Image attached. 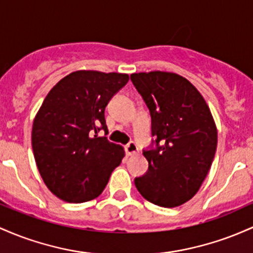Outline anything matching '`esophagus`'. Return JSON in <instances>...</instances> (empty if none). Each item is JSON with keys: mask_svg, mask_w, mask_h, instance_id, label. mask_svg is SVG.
Wrapping results in <instances>:
<instances>
[{"mask_svg": "<svg viewBox=\"0 0 253 253\" xmlns=\"http://www.w3.org/2000/svg\"><path fill=\"white\" fill-rule=\"evenodd\" d=\"M126 154H129V155L135 154V153L137 152V144L132 141L129 142V143L126 146Z\"/></svg>", "mask_w": 253, "mask_h": 253, "instance_id": "esophagus-1", "label": "esophagus"}]
</instances>
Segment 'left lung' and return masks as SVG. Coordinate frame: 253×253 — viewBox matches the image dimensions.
<instances>
[{
  "instance_id": "1",
  "label": "left lung",
  "mask_w": 253,
  "mask_h": 253,
  "mask_svg": "<svg viewBox=\"0 0 253 253\" xmlns=\"http://www.w3.org/2000/svg\"><path fill=\"white\" fill-rule=\"evenodd\" d=\"M152 119L154 140L143 155L148 171L135 178L138 192L155 206L173 208L196 195L217 144L214 119L194 84L173 73L130 75Z\"/></svg>"
}]
</instances>
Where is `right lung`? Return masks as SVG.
Here are the masks:
<instances>
[{
    "label": "right lung",
    "mask_w": 253,
    "mask_h": 253,
    "mask_svg": "<svg viewBox=\"0 0 253 253\" xmlns=\"http://www.w3.org/2000/svg\"><path fill=\"white\" fill-rule=\"evenodd\" d=\"M129 81L126 74L74 72L50 90L32 127V148L42 180L69 203L98 197L124 158L107 131L105 107Z\"/></svg>",
    "instance_id": "obj_1"
}]
</instances>
